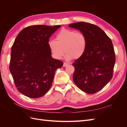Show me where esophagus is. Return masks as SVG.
Segmentation results:
<instances>
[{"mask_svg":"<svg viewBox=\"0 0 127 127\" xmlns=\"http://www.w3.org/2000/svg\"><path fill=\"white\" fill-rule=\"evenodd\" d=\"M69 64L68 63H66V62H64V64H63V67H66L67 66H68V65H69Z\"/></svg>","mask_w":127,"mask_h":127,"instance_id":"1","label":"esophagus"}]
</instances>
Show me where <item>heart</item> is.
I'll return each mask as SVG.
<instances>
[{"mask_svg": "<svg viewBox=\"0 0 127 127\" xmlns=\"http://www.w3.org/2000/svg\"><path fill=\"white\" fill-rule=\"evenodd\" d=\"M56 40L48 42V45L56 59L62 58L64 51L67 60L78 59L85 51L87 45L86 37L81 32H76L74 30L62 29L57 34Z\"/></svg>", "mask_w": 127, "mask_h": 127, "instance_id": "obj_1", "label": "heart"}]
</instances>
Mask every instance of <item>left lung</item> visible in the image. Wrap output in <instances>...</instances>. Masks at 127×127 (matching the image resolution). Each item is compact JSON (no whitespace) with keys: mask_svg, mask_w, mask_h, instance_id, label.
Instances as JSON below:
<instances>
[{"mask_svg":"<svg viewBox=\"0 0 127 127\" xmlns=\"http://www.w3.org/2000/svg\"><path fill=\"white\" fill-rule=\"evenodd\" d=\"M86 37L83 55L72 64L73 80L79 89L88 94L102 90L112 78L116 56L111 40L98 26L86 22L70 24Z\"/></svg>","mask_w":127,"mask_h":127,"instance_id":"1","label":"left lung"}]
</instances>
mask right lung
I'll use <instances>...</instances> for the list:
<instances>
[{
    "label": "right lung",
    "instance_id": "1",
    "mask_svg": "<svg viewBox=\"0 0 127 127\" xmlns=\"http://www.w3.org/2000/svg\"><path fill=\"white\" fill-rule=\"evenodd\" d=\"M61 25H33L19 33L11 47L9 70L17 90L35 98L50 88L57 69L63 62L53 59L49 38Z\"/></svg>",
    "mask_w": 127,
    "mask_h": 127
}]
</instances>
